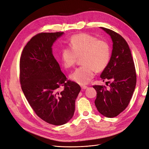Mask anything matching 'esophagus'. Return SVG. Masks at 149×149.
<instances>
[{"mask_svg": "<svg viewBox=\"0 0 149 149\" xmlns=\"http://www.w3.org/2000/svg\"><path fill=\"white\" fill-rule=\"evenodd\" d=\"M81 87L82 89H86L87 88V86H81Z\"/></svg>", "mask_w": 149, "mask_h": 149, "instance_id": "34e87169", "label": "esophagus"}]
</instances>
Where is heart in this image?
<instances>
[{"instance_id": "heart-1", "label": "heart", "mask_w": 149, "mask_h": 149, "mask_svg": "<svg viewBox=\"0 0 149 149\" xmlns=\"http://www.w3.org/2000/svg\"><path fill=\"white\" fill-rule=\"evenodd\" d=\"M69 46L61 50V61L65 68H70L75 65L78 57H81L83 65L70 75L71 79L81 85L88 83L94 77L95 70H104L109 63L111 47L104 40L82 33L71 37Z\"/></svg>"}]
</instances>
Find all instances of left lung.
Listing matches in <instances>:
<instances>
[{"label":"left lung","instance_id":"left-lung-1","mask_svg":"<svg viewBox=\"0 0 149 149\" xmlns=\"http://www.w3.org/2000/svg\"><path fill=\"white\" fill-rule=\"evenodd\" d=\"M101 28L111 36L113 49L109 63L100 76L103 81L109 80L106 82L109 87L93 86L97 92L95 104L100 114L112 118L117 116L128 106L136 87V73L126 40L111 29Z\"/></svg>","mask_w":149,"mask_h":149}]
</instances>
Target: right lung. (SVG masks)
<instances>
[{
	"instance_id": "1",
	"label": "right lung",
	"mask_w": 149,
	"mask_h": 149,
	"mask_svg": "<svg viewBox=\"0 0 149 149\" xmlns=\"http://www.w3.org/2000/svg\"><path fill=\"white\" fill-rule=\"evenodd\" d=\"M63 32H41L24 47L19 62L22 91L33 111L54 125L67 123L73 117L75 100L81 87L67 80L52 52V46ZM61 86L63 90L58 91Z\"/></svg>"
}]
</instances>
